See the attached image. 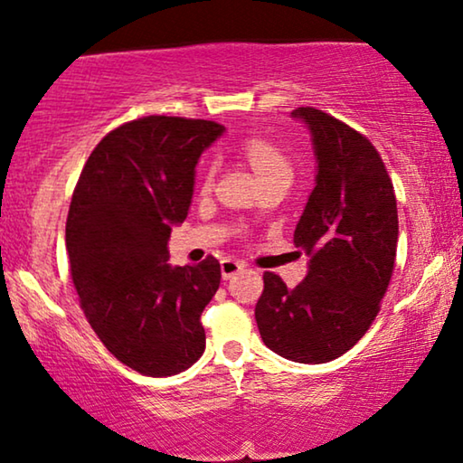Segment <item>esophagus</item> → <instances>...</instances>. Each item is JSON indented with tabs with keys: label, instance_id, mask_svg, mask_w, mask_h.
Returning a JSON list of instances; mask_svg holds the SVG:
<instances>
[{
	"label": "esophagus",
	"instance_id": "obj_1",
	"mask_svg": "<svg viewBox=\"0 0 463 463\" xmlns=\"http://www.w3.org/2000/svg\"><path fill=\"white\" fill-rule=\"evenodd\" d=\"M240 269H244L242 261H236V259H223V261H221V274H223L225 280H230L232 276H236Z\"/></svg>",
	"mask_w": 463,
	"mask_h": 463
}]
</instances>
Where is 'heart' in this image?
Listing matches in <instances>:
<instances>
[{
	"label": "heart",
	"mask_w": 463,
	"mask_h": 463,
	"mask_svg": "<svg viewBox=\"0 0 463 463\" xmlns=\"http://www.w3.org/2000/svg\"><path fill=\"white\" fill-rule=\"evenodd\" d=\"M244 156L249 157L252 170L259 176V181L268 179V176L274 175H287L290 176V164L287 160V156L282 154L276 145H271L269 141H263V138H246L242 145ZM211 175H206V185L211 183Z\"/></svg>",
	"instance_id": "b5f03b06"
}]
</instances>
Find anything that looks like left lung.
I'll list each match as a JSON object with an SVG mask.
<instances>
[{"mask_svg":"<svg viewBox=\"0 0 463 463\" xmlns=\"http://www.w3.org/2000/svg\"><path fill=\"white\" fill-rule=\"evenodd\" d=\"M290 118L306 124L316 157L314 189L295 227L309 257L295 288L265 271L255 318L263 344L303 364L339 358L379 312L398 244L396 195L369 138L314 107Z\"/></svg>","mask_w":463,"mask_h":463,"instance_id":"8db88e82","label":"left lung"}]
</instances>
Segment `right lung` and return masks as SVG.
I'll use <instances>...</instances> for the list:
<instances>
[{
	"label": "right lung",
	"instance_id": "1",
	"mask_svg": "<svg viewBox=\"0 0 463 463\" xmlns=\"http://www.w3.org/2000/svg\"><path fill=\"white\" fill-rule=\"evenodd\" d=\"M225 132L206 119L149 116L111 130L88 157L65 227L81 309L107 350L143 375L166 377L202 356L200 316L221 265L168 263L200 156Z\"/></svg>",
	"mask_w": 463,
	"mask_h": 463
}]
</instances>
